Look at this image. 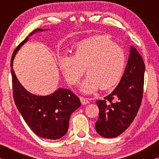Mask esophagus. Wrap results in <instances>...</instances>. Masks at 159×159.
<instances>
[{"mask_svg": "<svg viewBox=\"0 0 159 159\" xmlns=\"http://www.w3.org/2000/svg\"><path fill=\"white\" fill-rule=\"evenodd\" d=\"M80 102H81L82 104H87L89 103V99L86 98H84V97H80Z\"/></svg>", "mask_w": 159, "mask_h": 159, "instance_id": "1", "label": "esophagus"}]
</instances>
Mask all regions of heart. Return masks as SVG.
<instances>
[{"mask_svg": "<svg viewBox=\"0 0 159 159\" xmlns=\"http://www.w3.org/2000/svg\"><path fill=\"white\" fill-rule=\"evenodd\" d=\"M125 64L123 50L103 36L84 40L74 47L73 55L59 57L61 73L70 85L78 84L85 69L88 76L80 86L85 94L114 87L121 79Z\"/></svg>", "mask_w": 159, "mask_h": 159, "instance_id": "obj_1", "label": "heart"}]
</instances>
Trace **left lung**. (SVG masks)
Masks as SVG:
<instances>
[{"label":"left lung","instance_id":"8db88e82","mask_svg":"<svg viewBox=\"0 0 159 159\" xmlns=\"http://www.w3.org/2000/svg\"><path fill=\"white\" fill-rule=\"evenodd\" d=\"M144 70L140 54L131 46L128 64L118 85L104 99L96 101L99 118L95 128L99 135L116 138L133 123L143 98Z\"/></svg>","mask_w":159,"mask_h":159}]
</instances>
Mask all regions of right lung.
Wrapping results in <instances>:
<instances>
[{"label": "right lung", "instance_id": "obj_1", "mask_svg": "<svg viewBox=\"0 0 159 159\" xmlns=\"http://www.w3.org/2000/svg\"><path fill=\"white\" fill-rule=\"evenodd\" d=\"M41 29H35L16 48L11 58L13 98L19 111L31 130L40 138L49 140L60 139L66 133L69 118L80 106V99L72 91L59 88L47 96L31 94L21 85L12 68L17 51L28 41L29 36Z\"/></svg>", "mask_w": 159, "mask_h": 159}]
</instances>
